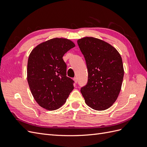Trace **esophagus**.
<instances>
[{
    "label": "esophagus",
    "instance_id": "esophagus-1",
    "mask_svg": "<svg viewBox=\"0 0 147 147\" xmlns=\"http://www.w3.org/2000/svg\"><path fill=\"white\" fill-rule=\"evenodd\" d=\"M74 82H75V83H77V82H78V79H77V77L74 78Z\"/></svg>",
    "mask_w": 147,
    "mask_h": 147
}]
</instances>
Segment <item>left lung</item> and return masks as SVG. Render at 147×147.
Listing matches in <instances>:
<instances>
[{
	"instance_id": "8db88e82",
	"label": "left lung",
	"mask_w": 147,
	"mask_h": 147,
	"mask_svg": "<svg viewBox=\"0 0 147 147\" xmlns=\"http://www.w3.org/2000/svg\"><path fill=\"white\" fill-rule=\"evenodd\" d=\"M86 61L88 83L81 88L85 103L96 110L109 109L117 99L124 77L122 58L109 43L94 37L78 40Z\"/></svg>"
}]
</instances>
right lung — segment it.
<instances>
[{
	"label": "right lung",
	"mask_w": 147,
	"mask_h": 147,
	"mask_svg": "<svg viewBox=\"0 0 147 147\" xmlns=\"http://www.w3.org/2000/svg\"><path fill=\"white\" fill-rule=\"evenodd\" d=\"M75 46L70 40L55 38L39 44L30 53L28 82L34 99L42 107L48 110L60 108L74 90V82L66 76L63 57Z\"/></svg>",
	"instance_id": "1"
}]
</instances>
